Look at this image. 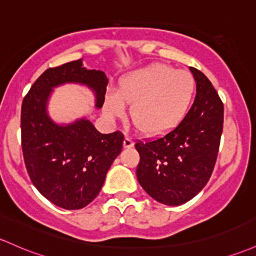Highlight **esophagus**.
<instances>
[{
  "mask_svg": "<svg viewBox=\"0 0 256 256\" xmlns=\"http://www.w3.org/2000/svg\"><path fill=\"white\" fill-rule=\"evenodd\" d=\"M131 147H134L132 138H130V137H125V140H124V148H131Z\"/></svg>",
  "mask_w": 256,
  "mask_h": 256,
  "instance_id": "1",
  "label": "esophagus"
}]
</instances>
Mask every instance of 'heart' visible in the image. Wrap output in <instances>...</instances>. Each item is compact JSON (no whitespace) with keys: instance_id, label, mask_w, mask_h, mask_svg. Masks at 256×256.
Listing matches in <instances>:
<instances>
[{"instance_id":"b5f03b06","label":"heart","mask_w":256,"mask_h":256,"mask_svg":"<svg viewBox=\"0 0 256 256\" xmlns=\"http://www.w3.org/2000/svg\"><path fill=\"white\" fill-rule=\"evenodd\" d=\"M194 94L196 80L190 72L166 64H152L120 78L118 94H106L104 109L110 116H120L122 102L128 103L134 128L144 136L159 137L181 124Z\"/></svg>"}]
</instances>
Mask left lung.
<instances>
[{"mask_svg":"<svg viewBox=\"0 0 256 256\" xmlns=\"http://www.w3.org/2000/svg\"><path fill=\"white\" fill-rule=\"evenodd\" d=\"M190 69L196 94L184 119L165 136L134 144L140 184L166 206H181L203 190L214 170L222 134V100L200 70Z\"/></svg>","mask_w":256,"mask_h":256,"instance_id":"obj_1","label":"left lung"}]
</instances>
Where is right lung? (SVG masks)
I'll list each match as a JSON object with an SVG mask.
<instances>
[{
    "instance_id": "add662e5",
    "label": "right lung",
    "mask_w": 256,
    "mask_h": 256,
    "mask_svg": "<svg viewBox=\"0 0 256 256\" xmlns=\"http://www.w3.org/2000/svg\"><path fill=\"white\" fill-rule=\"evenodd\" d=\"M82 84L102 108L108 78L100 70L82 66V60L50 68L34 82L22 104V148L34 186L50 203L66 210L88 206L98 196L106 175L122 150L120 131L100 134L92 122L78 119L58 125L47 114V102L56 86Z\"/></svg>"
}]
</instances>
